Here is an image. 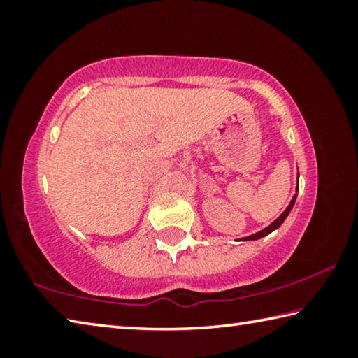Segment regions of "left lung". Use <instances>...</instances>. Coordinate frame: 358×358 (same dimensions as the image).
Wrapping results in <instances>:
<instances>
[{"label":"left lung","instance_id":"left-lung-1","mask_svg":"<svg viewBox=\"0 0 358 358\" xmlns=\"http://www.w3.org/2000/svg\"><path fill=\"white\" fill-rule=\"evenodd\" d=\"M299 191V189H296ZM295 199H296V194L295 196L292 197V201H290V203L287 205V208L282 211L281 213V216L278 217V220H275L273 222L270 224L268 227H265L264 230H260V232H257V234H252V235H250V237H243V238H240L241 241H246V240H259V238H262V237H265V235H268V234H271L273 232V230H276L278 227L281 226V224L284 222V220H286V217L289 216V213H290V210H292V207H294V203H295Z\"/></svg>","mask_w":358,"mask_h":358}]
</instances>
